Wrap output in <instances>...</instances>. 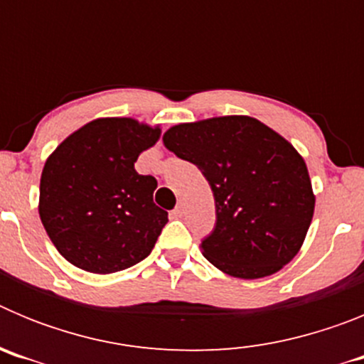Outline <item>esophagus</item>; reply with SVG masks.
Here are the masks:
<instances>
[{"mask_svg":"<svg viewBox=\"0 0 364 364\" xmlns=\"http://www.w3.org/2000/svg\"><path fill=\"white\" fill-rule=\"evenodd\" d=\"M184 213H186V208H184V205H182V204H180V205H176L175 210L171 211L173 218H182V217H184Z\"/></svg>","mask_w":364,"mask_h":364,"instance_id":"1","label":"esophagus"}]
</instances>
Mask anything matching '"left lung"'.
<instances>
[{
    "label": "left lung",
    "mask_w": 364,
    "mask_h": 364,
    "mask_svg": "<svg viewBox=\"0 0 364 364\" xmlns=\"http://www.w3.org/2000/svg\"><path fill=\"white\" fill-rule=\"evenodd\" d=\"M164 146L195 164L215 197L202 255L231 277L279 272L301 250L314 217L308 167L288 140L252 117L173 125Z\"/></svg>",
    "instance_id": "8db88e82"
}]
</instances>
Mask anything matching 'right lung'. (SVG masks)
Returning <instances> with one entry per match:
<instances>
[{
  "mask_svg": "<svg viewBox=\"0 0 364 364\" xmlns=\"http://www.w3.org/2000/svg\"><path fill=\"white\" fill-rule=\"evenodd\" d=\"M160 127L133 118H98L67 136L43 166L40 218L56 250L76 268L114 273L146 259L167 224L153 202L156 180L138 175V154Z\"/></svg>",
  "mask_w": 364,
  "mask_h": 364,
  "instance_id": "right-lung-1",
  "label": "right lung"
}]
</instances>
